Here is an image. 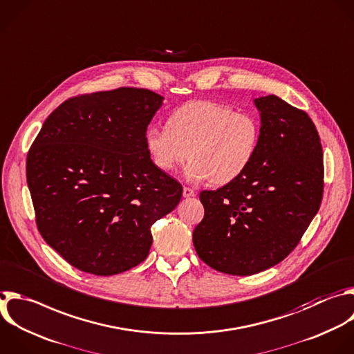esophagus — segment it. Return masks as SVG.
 Instances as JSON below:
<instances>
[{
	"label": "esophagus",
	"instance_id": "1",
	"mask_svg": "<svg viewBox=\"0 0 354 354\" xmlns=\"http://www.w3.org/2000/svg\"><path fill=\"white\" fill-rule=\"evenodd\" d=\"M194 194H196V192L192 187H187V186L183 187V197H192Z\"/></svg>",
	"mask_w": 354,
	"mask_h": 354
}]
</instances>
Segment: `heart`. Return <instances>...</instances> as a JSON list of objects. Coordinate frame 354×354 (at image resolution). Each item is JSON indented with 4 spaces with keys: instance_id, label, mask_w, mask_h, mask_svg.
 Returning a JSON list of instances; mask_svg holds the SVG:
<instances>
[{
    "instance_id": "obj_1",
    "label": "heart",
    "mask_w": 354,
    "mask_h": 354,
    "mask_svg": "<svg viewBox=\"0 0 354 354\" xmlns=\"http://www.w3.org/2000/svg\"><path fill=\"white\" fill-rule=\"evenodd\" d=\"M168 128L151 127L146 145L154 165L172 172L189 158L190 182L211 179L226 185L238 179L256 157L260 127L248 112L214 101H192L171 113Z\"/></svg>"
}]
</instances>
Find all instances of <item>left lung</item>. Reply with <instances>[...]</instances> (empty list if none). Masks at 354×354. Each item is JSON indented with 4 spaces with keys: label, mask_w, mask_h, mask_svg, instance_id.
Instances as JSON below:
<instances>
[{
    "label": "left lung",
    "mask_w": 354,
    "mask_h": 354,
    "mask_svg": "<svg viewBox=\"0 0 354 354\" xmlns=\"http://www.w3.org/2000/svg\"><path fill=\"white\" fill-rule=\"evenodd\" d=\"M260 142L238 178L203 190L204 218L193 230L198 257L229 275H253L285 260L319 209L324 160L307 112L271 94L254 100Z\"/></svg>",
    "instance_id": "obj_1"
}]
</instances>
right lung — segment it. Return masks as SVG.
I'll list each match as a JSON object with an SVG mask.
<instances>
[{"label": "right lung", "instance_id": "right-lung-1", "mask_svg": "<svg viewBox=\"0 0 354 354\" xmlns=\"http://www.w3.org/2000/svg\"><path fill=\"white\" fill-rule=\"evenodd\" d=\"M162 97L120 87L64 101L43 124L26 178L43 239L72 267L101 277L139 266L151 226L182 185L150 158L146 133Z\"/></svg>", "mask_w": 354, "mask_h": 354}]
</instances>
